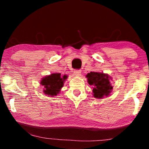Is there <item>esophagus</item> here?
<instances>
[{"mask_svg": "<svg viewBox=\"0 0 149 149\" xmlns=\"http://www.w3.org/2000/svg\"><path fill=\"white\" fill-rule=\"evenodd\" d=\"M74 74L75 76H80L81 74V70H75L74 72Z\"/></svg>", "mask_w": 149, "mask_h": 149, "instance_id": "esophagus-1", "label": "esophagus"}]
</instances>
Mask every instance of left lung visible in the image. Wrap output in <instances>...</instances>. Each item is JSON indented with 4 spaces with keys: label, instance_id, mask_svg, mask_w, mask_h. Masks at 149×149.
I'll list each match as a JSON object with an SVG mask.
<instances>
[{
    "label": "left lung",
    "instance_id": "left-lung-1",
    "mask_svg": "<svg viewBox=\"0 0 149 149\" xmlns=\"http://www.w3.org/2000/svg\"><path fill=\"white\" fill-rule=\"evenodd\" d=\"M88 84L93 87V97L97 99H102L104 97H108L112 92V86L110 84V80L112 79L108 74L103 72H91L88 74Z\"/></svg>",
    "mask_w": 149,
    "mask_h": 149
}]
</instances>
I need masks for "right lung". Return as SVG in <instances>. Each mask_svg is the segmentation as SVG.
Listing matches in <instances>:
<instances>
[{"label": "right lung", "mask_w": 149, "mask_h": 149, "mask_svg": "<svg viewBox=\"0 0 149 149\" xmlns=\"http://www.w3.org/2000/svg\"><path fill=\"white\" fill-rule=\"evenodd\" d=\"M66 78V75L61 77V74L58 73L52 74L42 78L40 84L44 87L45 94L49 97L56 96L64 86V82Z\"/></svg>", "instance_id": "right-lung-1"}]
</instances>
